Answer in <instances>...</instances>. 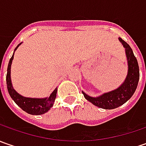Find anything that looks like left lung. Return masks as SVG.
I'll list each match as a JSON object with an SVG mask.
<instances>
[{
	"instance_id": "obj_1",
	"label": "left lung",
	"mask_w": 146,
	"mask_h": 146,
	"mask_svg": "<svg viewBox=\"0 0 146 146\" xmlns=\"http://www.w3.org/2000/svg\"><path fill=\"white\" fill-rule=\"evenodd\" d=\"M119 40L125 48L127 59L128 70L125 80L118 88L108 93H103L102 95L97 98L90 97L85 93L82 92L84 98L88 102L102 109H115L127 102L135 93L139 81L140 72L137 60L134 56V53L129 44L122 40V38H119Z\"/></svg>"
}]
</instances>
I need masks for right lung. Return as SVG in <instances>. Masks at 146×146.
I'll return each instance as SVG.
<instances>
[{"label":"right lung","mask_w":146,"mask_h":146,"mask_svg":"<svg viewBox=\"0 0 146 146\" xmlns=\"http://www.w3.org/2000/svg\"><path fill=\"white\" fill-rule=\"evenodd\" d=\"M21 44H19L15 48V50L18 48V47ZM14 52L9 59L8 64V68H7V75H6V84H7V89L8 92L10 95L11 98L14 100V102L17 104L20 108L23 110L27 113L30 115H43L46 113L48 110H50V108L53 106L56 95H57V91L58 89L55 88L53 92L48 98H25L21 96L19 93H18L13 88L12 83H11V79H10V69H11V63L14 59Z\"/></svg>","instance_id":"right-lung-1"}]
</instances>
